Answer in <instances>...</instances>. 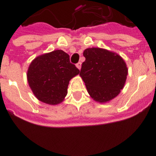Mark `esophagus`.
<instances>
[{
  "instance_id": "1",
  "label": "esophagus",
  "mask_w": 156,
  "mask_h": 156,
  "mask_svg": "<svg viewBox=\"0 0 156 156\" xmlns=\"http://www.w3.org/2000/svg\"><path fill=\"white\" fill-rule=\"evenodd\" d=\"M76 67L79 69H81V62H78L76 65Z\"/></svg>"
}]
</instances>
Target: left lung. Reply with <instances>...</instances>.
Returning a JSON list of instances; mask_svg holds the SVG:
<instances>
[{"label": "left lung", "instance_id": "obj_1", "mask_svg": "<svg viewBox=\"0 0 156 156\" xmlns=\"http://www.w3.org/2000/svg\"><path fill=\"white\" fill-rule=\"evenodd\" d=\"M86 60L80 76L90 97L98 102H107L120 93L128 69L124 60L117 54L99 48H87Z\"/></svg>", "mask_w": 156, "mask_h": 156}]
</instances>
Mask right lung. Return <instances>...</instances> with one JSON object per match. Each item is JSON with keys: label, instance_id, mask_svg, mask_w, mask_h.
<instances>
[{"label": "right lung", "instance_id": "1", "mask_svg": "<svg viewBox=\"0 0 156 156\" xmlns=\"http://www.w3.org/2000/svg\"><path fill=\"white\" fill-rule=\"evenodd\" d=\"M80 73L62 50L44 54L33 60L27 71L29 85L38 100L58 105L64 100L70 80Z\"/></svg>", "mask_w": 156, "mask_h": 156}]
</instances>
